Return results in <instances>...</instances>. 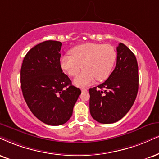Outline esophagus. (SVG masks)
<instances>
[{"label":"esophagus","instance_id":"esophagus-1","mask_svg":"<svg viewBox=\"0 0 159 159\" xmlns=\"http://www.w3.org/2000/svg\"><path fill=\"white\" fill-rule=\"evenodd\" d=\"M81 91H83V92L87 91H88V89H85V88H82V89H81Z\"/></svg>","mask_w":159,"mask_h":159}]
</instances>
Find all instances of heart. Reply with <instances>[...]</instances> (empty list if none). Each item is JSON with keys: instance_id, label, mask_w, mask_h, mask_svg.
<instances>
[{"instance_id": "b5f03b06", "label": "heart", "mask_w": 159, "mask_h": 159, "mask_svg": "<svg viewBox=\"0 0 159 159\" xmlns=\"http://www.w3.org/2000/svg\"><path fill=\"white\" fill-rule=\"evenodd\" d=\"M70 53L71 56L62 57L60 65L70 76H76L84 68L74 80L77 86L90 85L96 79L98 81L107 79L116 60V52L110 45L88 43L75 46Z\"/></svg>"}]
</instances>
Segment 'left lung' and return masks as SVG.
<instances>
[{
	"label": "left lung",
	"instance_id": "8db88e82",
	"mask_svg": "<svg viewBox=\"0 0 159 159\" xmlns=\"http://www.w3.org/2000/svg\"><path fill=\"white\" fill-rule=\"evenodd\" d=\"M116 65L109 77L101 85L91 88L90 113L102 124L120 120L134 105L139 89V68L134 54L125 44L119 43Z\"/></svg>",
	"mask_w": 159,
	"mask_h": 159
}]
</instances>
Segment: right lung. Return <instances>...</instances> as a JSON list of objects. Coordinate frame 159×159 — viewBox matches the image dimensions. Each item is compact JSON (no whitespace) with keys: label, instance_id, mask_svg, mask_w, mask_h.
I'll return each instance as SVG.
<instances>
[{"label":"right lung","instance_id":"obj_1","mask_svg":"<svg viewBox=\"0 0 159 159\" xmlns=\"http://www.w3.org/2000/svg\"><path fill=\"white\" fill-rule=\"evenodd\" d=\"M61 47L59 41L40 43L25 54L20 69L21 89L29 108L39 120L52 126L69 120L81 93L62 72Z\"/></svg>","mask_w":159,"mask_h":159}]
</instances>
